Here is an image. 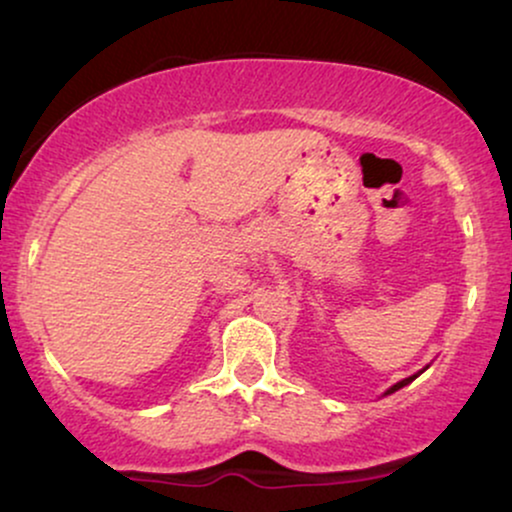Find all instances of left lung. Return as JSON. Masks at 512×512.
Instances as JSON below:
<instances>
[{
  "label": "left lung",
  "mask_w": 512,
  "mask_h": 512,
  "mask_svg": "<svg viewBox=\"0 0 512 512\" xmlns=\"http://www.w3.org/2000/svg\"><path fill=\"white\" fill-rule=\"evenodd\" d=\"M426 368H428V366H426ZM426 368H424V370H426ZM424 370H419V373H424ZM419 373H416V375H409V378H404V380H399V383H397V385H392V387H390V390H387V392H385V395H392V392H397V390H399V387L409 385V383H411V380H416V378H419Z\"/></svg>",
  "instance_id": "1"
}]
</instances>
